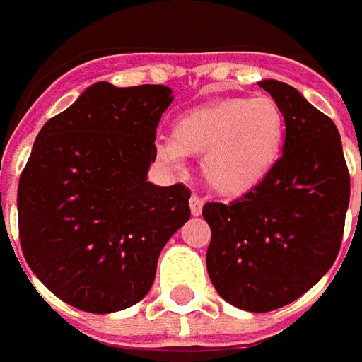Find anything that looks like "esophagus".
Listing matches in <instances>:
<instances>
[{
    "instance_id": "34e87169",
    "label": "esophagus",
    "mask_w": 362,
    "mask_h": 362,
    "mask_svg": "<svg viewBox=\"0 0 362 362\" xmlns=\"http://www.w3.org/2000/svg\"><path fill=\"white\" fill-rule=\"evenodd\" d=\"M189 207H191V214H193V216H202L203 199L199 197V195H191V199H189Z\"/></svg>"
}]
</instances>
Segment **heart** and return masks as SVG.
Listing matches in <instances>:
<instances>
[{
    "mask_svg": "<svg viewBox=\"0 0 362 362\" xmlns=\"http://www.w3.org/2000/svg\"><path fill=\"white\" fill-rule=\"evenodd\" d=\"M284 139V112L274 98L231 96L179 115L173 141H159L157 153L171 167L185 155H202L203 181L219 195L238 197L268 179Z\"/></svg>",
    "mask_w": 362,
    "mask_h": 362,
    "instance_id": "obj_1",
    "label": "heart"
}]
</instances>
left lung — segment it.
Returning a JSON list of instances; mask_svg holds the SVG:
<instances>
[{
    "mask_svg": "<svg viewBox=\"0 0 362 362\" xmlns=\"http://www.w3.org/2000/svg\"><path fill=\"white\" fill-rule=\"evenodd\" d=\"M286 119L282 157L257 187L205 203L207 272L217 294L250 313L300 298L334 264L351 199L341 134L296 88L262 80Z\"/></svg>",
    "mask_w": 362,
    "mask_h": 362,
    "instance_id": "1",
    "label": "left lung"
}]
</instances>
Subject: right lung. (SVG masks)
Here are the masks:
<instances>
[{
    "mask_svg": "<svg viewBox=\"0 0 362 362\" xmlns=\"http://www.w3.org/2000/svg\"><path fill=\"white\" fill-rule=\"evenodd\" d=\"M171 88L96 82L35 136L18 185L23 257L78 310H124L151 290L160 250L191 216L183 183L146 181Z\"/></svg>",
    "mask_w": 362,
    "mask_h": 362,
    "instance_id": "obj_1",
    "label": "right lung"
}]
</instances>
